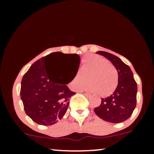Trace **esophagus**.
Listing matches in <instances>:
<instances>
[{
    "label": "esophagus",
    "instance_id": "1",
    "mask_svg": "<svg viewBox=\"0 0 154 154\" xmlns=\"http://www.w3.org/2000/svg\"><path fill=\"white\" fill-rule=\"evenodd\" d=\"M83 94L85 95L86 97H88H88H91V95L88 94V93H83Z\"/></svg>",
    "mask_w": 154,
    "mask_h": 154
}]
</instances>
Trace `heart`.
Segmentation results:
<instances>
[{"instance_id": "obj_1", "label": "heart", "mask_w": 154, "mask_h": 154, "mask_svg": "<svg viewBox=\"0 0 154 154\" xmlns=\"http://www.w3.org/2000/svg\"><path fill=\"white\" fill-rule=\"evenodd\" d=\"M88 82L90 91L97 95L106 97L116 91L119 83L117 69L107 59L98 55H88L83 58L79 72L72 77L70 86L79 91Z\"/></svg>"}]
</instances>
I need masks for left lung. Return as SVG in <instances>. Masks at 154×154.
Returning a JSON list of instances; mask_svg holds the SVG:
<instances>
[{"instance_id":"1","label":"left lung","mask_w":154,"mask_h":154,"mask_svg":"<svg viewBox=\"0 0 154 154\" xmlns=\"http://www.w3.org/2000/svg\"><path fill=\"white\" fill-rule=\"evenodd\" d=\"M105 56L117 69L119 83L116 91L110 96L101 98V103L94 109L96 115L104 121L120 123L132 115L137 102V86L130 66L119 58L110 53L98 51Z\"/></svg>"}]
</instances>
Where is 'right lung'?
I'll use <instances>...</instances> for the list:
<instances>
[{
    "instance_id": "1",
    "label": "right lung",
    "mask_w": 154,
    "mask_h": 154,
    "mask_svg": "<svg viewBox=\"0 0 154 154\" xmlns=\"http://www.w3.org/2000/svg\"><path fill=\"white\" fill-rule=\"evenodd\" d=\"M61 57L68 59L77 70L80 63L78 54L52 53L35 61L24 74L21 83L20 94L24 111L40 125H52L61 119L69 106V98L75 94L66 85L72 79L63 84L61 82L63 76L56 77L49 69L51 60Z\"/></svg>"
}]
</instances>
